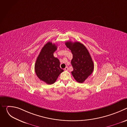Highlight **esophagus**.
<instances>
[{"instance_id":"esophagus-1","label":"esophagus","mask_w":127,"mask_h":127,"mask_svg":"<svg viewBox=\"0 0 127 127\" xmlns=\"http://www.w3.org/2000/svg\"><path fill=\"white\" fill-rule=\"evenodd\" d=\"M68 67H66L64 68V70H65V71H68Z\"/></svg>"}]
</instances>
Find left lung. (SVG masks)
<instances>
[{
  "label": "left lung",
  "mask_w": 127,
  "mask_h": 127,
  "mask_svg": "<svg viewBox=\"0 0 127 127\" xmlns=\"http://www.w3.org/2000/svg\"><path fill=\"white\" fill-rule=\"evenodd\" d=\"M65 45L73 54L71 63L73 70L71 72L74 79L83 83L91 75L94 69V62L86 48L78 42H66Z\"/></svg>",
  "instance_id": "1"
}]
</instances>
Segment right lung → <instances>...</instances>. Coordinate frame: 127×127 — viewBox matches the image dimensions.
<instances>
[{
  "label": "right lung",
  "mask_w": 127,
  "mask_h": 127,
  "mask_svg": "<svg viewBox=\"0 0 127 127\" xmlns=\"http://www.w3.org/2000/svg\"><path fill=\"white\" fill-rule=\"evenodd\" d=\"M57 47L49 42L42 49L36 60L34 70L38 78L48 84L55 83L59 75L63 72L60 67L59 59L54 56Z\"/></svg>",
  "instance_id": "1"
}]
</instances>
